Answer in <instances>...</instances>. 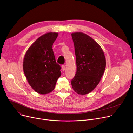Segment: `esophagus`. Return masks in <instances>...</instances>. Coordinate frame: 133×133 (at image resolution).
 Segmentation results:
<instances>
[{
    "instance_id": "obj_1",
    "label": "esophagus",
    "mask_w": 133,
    "mask_h": 133,
    "mask_svg": "<svg viewBox=\"0 0 133 133\" xmlns=\"http://www.w3.org/2000/svg\"><path fill=\"white\" fill-rule=\"evenodd\" d=\"M61 68H62V70H63V71H64V70H65V66L64 65H62Z\"/></svg>"
}]
</instances>
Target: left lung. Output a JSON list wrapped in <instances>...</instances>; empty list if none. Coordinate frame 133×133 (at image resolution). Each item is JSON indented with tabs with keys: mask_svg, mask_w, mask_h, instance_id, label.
<instances>
[{
	"mask_svg": "<svg viewBox=\"0 0 133 133\" xmlns=\"http://www.w3.org/2000/svg\"><path fill=\"white\" fill-rule=\"evenodd\" d=\"M71 35L77 67L71 84L77 94L84 95L99 84L106 67L105 57L101 46L88 35L81 32Z\"/></svg>",
	"mask_w": 133,
	"mask_h": 133,
	"instance_id": "8db88e82",
	"label": "left lung"
}]
</instances>
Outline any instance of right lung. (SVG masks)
I'll use <instances>...</instances> for the list:
<instances>
[{
  "instance_id": "right-lung-1",
  "label": "right lung",
  "mask_w": 133,
  "mask_h": 133,
  "mask_svg": "<svg viewBox=\"0 0 133 133\" xmlns=\"http://www.w3.org/2000/svg\"><path fill=\"white\" fill-rule=\"evenodd\" d=\"M58 32H48L35 41L26 51L23 61V72L28 82L37 93L45 95L55 89L61 76L52 45Z\"/></svg>"
}]
</instances>
